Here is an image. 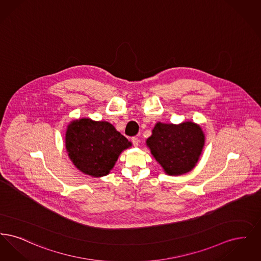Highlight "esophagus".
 <instances>
[{
	"label": "esophagus",
	"instance_id": "esophagus-1",
	"mask_svg": "<svg viewBox=\"0 0 261 261\" xmlns=\"http://www.w3.org/2000/svg\"><path fill=\"white\" fill-rule=\"evenodd\" d=\"M132 143H133L134 147H138V145H139V139H138L137 137H133V138H132Z\"/></svg>",
	"mask_w": 261,
	"mask_h": 261
}]
</instances>
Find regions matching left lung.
<instances>
[{
    "label": "left lung",
    "instance_id": "1",
    "mask_svg": "<svg viewBox=\"0 0 261 261\" xmlns=\"http://www.w3.org/2000/svg\"><path fill=\"white\" fill-rule=\"evenodd\" d=\"M151 133L147 146L165 173L178 176L196 166L204 146L199 125L192 121L178 125L158 122Z\"/></svg>",
    "mask_w": 261,
    "mask_h": 261
}]
</instances>
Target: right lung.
Wrapping results in <instances>:
<instances>
[{
    "label": "right lung",
    "mask_w": 261,
    "mask_h": 261,
    "mask_svg": "<svg viewBox=\"0 0 261 261\" xmlns=\"http://www.w3.org/2000/svg\"><path fill=\"white\" fill-rule=\"evenodd\" d=\"M132 144L107 121L81 118L71 121L65 133V148L75 166L92 177L111 172L119 154Z\"/></svg>",
    "instance_id": "right-lung-1"
}]
</instances>
